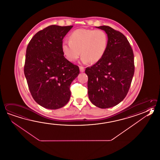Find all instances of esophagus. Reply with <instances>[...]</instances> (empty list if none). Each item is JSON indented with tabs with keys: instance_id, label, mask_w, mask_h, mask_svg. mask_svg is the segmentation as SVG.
<instances>
[{
	"instance_id": "1",
	"label": "esophagus",
	"mask_w": 160,
	"mask_h": 160,
	"mask_svg": "<svg viewBox=\"0 0 160 160\" xmlns=\"http://www.w3.org/2000/svg\"><path fill=\"white\" fill-rule=\"evenodd\" d=\"M79 68H80V71L81 72H84L85 71V68L83 67L80 66L79 67Z\"/></svg>"
}]
</instances>
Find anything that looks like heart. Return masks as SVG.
<instances>
[{
	"label": "heart",
	"instance_id": "b5f03b06",
	"mask_svg": "<svg viewBox=\"0 0 160 160\" xmlns=\"http://www.w3.org/2000/svg\"><path fill=\"white\" fill-rule=\"evenodd\" d=\"M69 42L64 41L62 50L69 62H74L81 55L84 63H95L102 58L105 53L108 37L102 30L78 29L70 34Z\"/></svg>",
	"mask_w": 160,
	"mask_h": 160
}]
</instances>
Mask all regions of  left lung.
Wrapping results in <instances>:
<instances>
[{
	"label": "left lung",
	"mask_w": 160,
	"mask_h": 160,
	"mask_svg": "<svg viewBox=\"0 0 160 160\" xmlns=\"http://www.w3.org/2000/svg\"><path fill=\"white\" fill-rule=\"evenodd\" d=\"M96 28L108 34V47L102 58L85 72L91 102L106 109L118 105L126 96L135 71L134 55L128 41L120 32L109 26Z\"/></svg>",
	"instance_id": "8db88e82"
}]
</instances>
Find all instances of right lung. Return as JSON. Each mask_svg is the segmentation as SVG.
<instances>
[{
  "label": "right lung",
  "mask_w": 160,
  "mask_h": 160,
  "mask_svg": "<svg viewBox=\"0 0 160 160\" xmlns=\"http://www.w3.org/2000/svg\"><path fill=\"white\" fill-rule=\"evenodd\" d=\"M72 27L48 26L34 36L27 48L24 74L28 87L34 101L46 109L66 105L69 87L80 73L62 50L63 39Z\"/></svg>",
  "instance_id": "1"
}]
</instances>
